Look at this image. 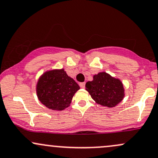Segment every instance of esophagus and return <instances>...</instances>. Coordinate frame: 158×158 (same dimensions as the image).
Listing matches in <instances>:
<instances>
[{
    "instance_id": "1",
    "label": "esophagus",
    "mask_w": 158,
    "mask_h": 158,
    "mask_svg": "<svg viewBox=\"0 0 158 158\" xmlns=\"http://www.w3.org/2000/svg\"><path fill=\"white\" fill-rule=\"evenodd\" d=\"M79 86H80L81 88H85V82H81L80 84H79Z\"/></svg>"
}]
</instances>
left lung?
<instances>
[{
  "label": "left lung",
  "instance_id": "obj_1",
  "mask_svg": "<svg viewBox=\"0 0 158 158\" xmlns=\"http://www.w3.org/2000/svg\"><path fill=\"white\" fill-rule=\"evenodd\" d=\"M93 80L85 85L86 90L97 104L108 108L115 107L123 100L125 90L122 81L106 73L94 76Z\"/></svg>",
  "mask_w": 158,
  "mask_h": 158
}]
</instances>
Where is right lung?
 Returning <instances> with one entry per match:
<instances>
[{"label": "right lung", "mask_w": 158, "mask_h": 158, "mask_svg": "<svg viewBox=\"0 0 158 158\" xmlns=\"http://www.w3.org/2000/svg\"><path fill=\"white\" fill-rule=\"evenodd\" d=\"M79 85L68 77L64 69L46 71L40 77L36 85L39 101L49 109L62 110L70 106Z\"/></svg>", "instance_id": "add662e5"}]
</instances>
